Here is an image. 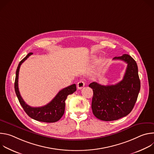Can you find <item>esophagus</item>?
Masks as SVG:
<instances>
[{"mask_svg":"<svg viewBox=\"0 0 154 154\" xmlns=\"http://www.w3.org/2000/svg\"><path fill=\"white\" fill-rule=\"evenodd\" d=\"M85 82L83 81V80H80L78 83H77V88L79 89H82V88H83L84 86H85Z\"/></svg>","mask_w":154,"mask_h":154,"instance_id":"esophagus-1","label":"esophagus"}]
</instances>
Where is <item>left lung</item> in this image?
I'll return each instance as SVG.
<instances>
[{
	"mask_svg": "<svg viewBox=\"0 0 154 154\" xmlns=\"http://www.w3.org/2000/svg\"><path fill=\"white\" fill-rule=\"evenodd\" d=\"M127 64L123 79L112 85L93 82L89 86L93 90L91 108L93 115L102 121H111L126 116L132 110L140 90L138 66L128 54L115 57Z\"/></svg>",
	"mask_w": 154,
	"mask_h": 154,
	"instance_id": "8db88e82",
	"label": "left lung"
}]
</instances>
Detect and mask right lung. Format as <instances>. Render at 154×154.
Listing matches in <instances>:
<instances>
[{
  "instance_id": "right-lung-1",
  "label": "right lung",
  "mask_w": 154,
  "mask_h": 154,
  "mask_svg": "<svg viewBox=\"0 0 154 154\" xmlns=\"http://www.w3.org/2000/svg\"><path fill=\"white\" fill-rule=\"evenodd\" d=\"M32 54L33 53L32 52L28 54L18 64L14 82V90L16 96L25 112L31 118L45 122H57L60 120L63 115L65 109V100L67 99L68 95L72 94L76 91V85L75 84H73L66 88H64L58 92L55 97L49 103L45 106L40 107H32L27 105L20 94L18 88V77L21 64Z\"/></svg>"
}]
</instances>
